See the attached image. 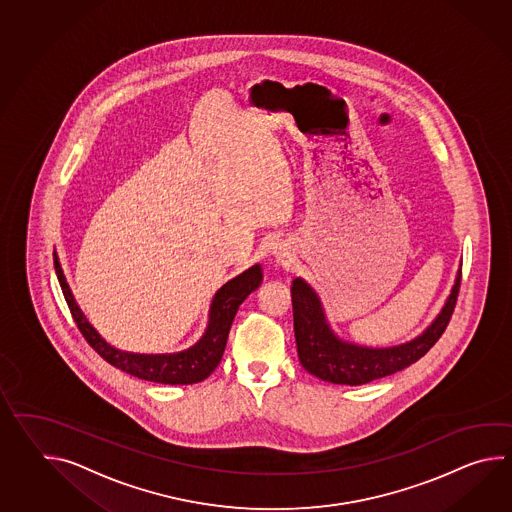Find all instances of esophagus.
I'll list each match as a JSON object with an SVG mask.
<instances>
[{"instance_id":"esophagus-1","label":"esophagus","mask_w":512,"mask_h":512,"mask_svg":"<svg viewBox=\"0 0 512 512\" xmlns=\"http://www.w3.org/2000/svg\"><path fill=\"white\" fill-rule=\"evenodd\" d=\"M273 253H275V257H283V255H284L283 251H281V250L273 251Z\"/></svg>"}]
</instances>
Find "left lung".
Segmentation results:
<instances>
[{"label":"left lung","instance_id":"8db88e82","mask_svg":"<svg viewBox=\"0 0 512 512\" xmlns=\"http://www.w3.org/2000/svg\"><path fill=\"white\" fill-rule=\"evenodd\" d=\"M459 284L461 268L441 312L419 336L391 347H367L341 340L330 327L318 292L305 279L296 277L290 290L299 362L310 375L341 386H362L402 371L428 353L443 336L454 312Z\"/></svg>","mask_w":512,"mask_h":512}]
</instances>
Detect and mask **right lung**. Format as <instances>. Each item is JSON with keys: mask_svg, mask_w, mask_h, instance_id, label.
Returning a JSON list of instances; mask_svg holds the SVG:
<instances>
[{"mask_svg": "<svg viewBox=\"0 0 512 512\" xmlns=\"http://www.w3.org/2000/svg\"><path fill=\"white\" fill-rule=\"evenodd\" d=\"M53 259H55L58 283L62 288V294L66 297L71 316L91 347L101 354L108 364L125 371L128 375L137 376L148 382L171 384V386H178V384L187 386V384L202 382L215 371L226 349L229 329L237 310L242 305V301L250 296L251 292H255L262 283L261 264H253L246 272L240 273L224 286H220L211 301L204 334L193 347L180 353H128V351L115 349L114 345H110L97 330L93 329V325L86 319L84 312L80 310L75 297L71 294L66 275L58 261L57 251L53 253Z\"/></svg>", "mask_w": 512, "mask_h": 512, "instance_id": "1", "label": "right lung"}]
</instances>
